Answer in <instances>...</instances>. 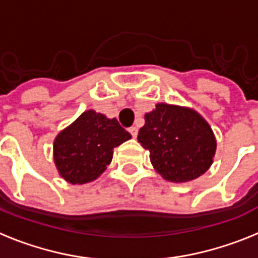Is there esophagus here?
Wrapping results in <instances>:
<instances>
[{
    "instance_id": "34e87169",
    "label": "esophagus",
    "mask_w": 258,
    "mask_h": 258,
    "mask_svg": "<svg viewBox=\"0 0 258 258\" xmlns=\"http://www.w3.org/2000/svg\"><path fill=\"white\" fill-rule=\"evenodd\" d=\"M129 133L132 134V137H133V138H136V137H137V134H138V129H137L136 126H132V127H129Z\"/></svg>"
}]
</instances>
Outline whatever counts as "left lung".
Instances as JSON below:
<instances>
[{
  "instance_id": "obj_1",
  "label": "left lung",
  "mask_w": 258,
  "mask_h": 258,
  "mask_svg": "<svg viewBox=\"0 0 258 258\" xmlns=\"http://www.w3.org/2000/svg\"><path fill=\"white\" fill-rule=\"evenodd\" d=\"M138 142L150 151L155 169L170 182L200 177L208 170L216 152L213 132L199 113L165 103L146 113Z\"/></svg>"
}]
</instances>
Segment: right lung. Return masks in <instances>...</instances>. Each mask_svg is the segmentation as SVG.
I'll return each mask as SVG.
<instances>
[{
	"label": "right lung",
	"instance_id": "add662e5",
	"mask_svg": "<svg viewBox=\"0 0 258 258\" xmlns=\"http://www.w3.org/2000/svg\"><path fill=\"white\" fill-rule=\"evenodd\" d=\"M131 138L116 118L89 109L56 137L54 161L66 181L86 183L104 172L112 150Z\"/></svg>",
	"mask_w": 258,
	"mask_h": 258
}]
</instances>
